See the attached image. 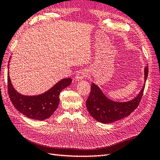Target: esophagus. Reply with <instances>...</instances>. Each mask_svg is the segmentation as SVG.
Listing matches in <instances>:
<instances>
[{"mask_svg": "<svg viewBox=\"0 0 160 160\" xmlns=\"http://www.w3.org/2000/svg\"><path fill=\"white\" fill-rule=\"evenodd\" d=\"M87 72L86 70H80L79 72H78L76 76V81H79V80H82L84 78L87 77Z\"/></svg>", "mask_w": 160, "mask_h": 160, "instance_id": "1", "label": "esophagus"}]
</instances>
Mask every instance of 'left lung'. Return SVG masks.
<instances>
[{
    "label": "left lung",
    "instance_id": "obj_1",
    "mask_svg": "<svg viewBox=\"0 0 160 160\" xmlns=\"http://www.w3.org/2000/svg\"><path fill=\"white\" fill-rule=\"evenodd\" d=\"M148 76V66L145 68V82ZM145 84L134 99L127 102H116L109 99L97 86L92 83L91 93L86 101L87 108L93 118L101 123L108 124L128 116L137 108L142 99Z\"/></svg>",
    "mask_w": 160,
    "mask_h": 160
}]
</instances>
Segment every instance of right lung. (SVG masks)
Listing matches in <instances>:
<instances>
[{
	"instance_id": "obj_1",
	"label": "right lung",
	"mask_w": 160,
	"mask_h": 160,
	"mask_svg": "<svg viewBox=\"0 0 160 160\" xmlns=\"http://www.w3.org/2000/svg\"><path fill=\"white\" fill-rule=\"evenodd\" d=\"M7 81L8 93L14 107L28 118L44 120L50 118L57 109L61 91L71 84L72 79L61 80L48 91L36 96L22 95L16 91L11 84L9 72Z\"/></svg>"
}]
</instances>
